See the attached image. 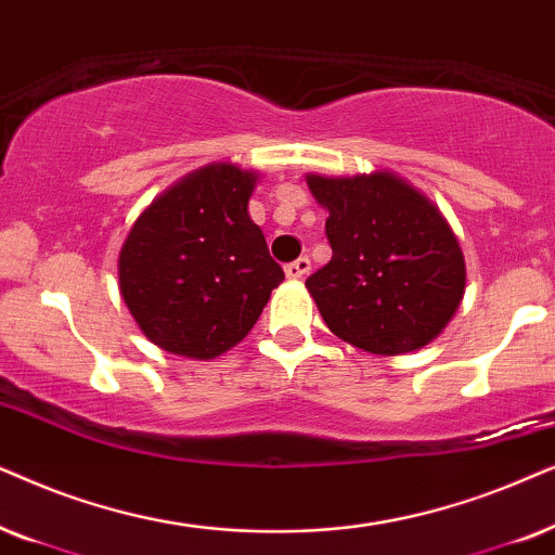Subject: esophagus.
I'll use <instances>...</instances> for the list:
<instances>
[{
  "label": "esophagus",
  "instance_id": "esophagus-1",
  "mask_svg": "<svg viewBox=\"0 0 555 555\" xmlns=\"http://www.w3.org/2000/svg\"><path fill=\"white\" fill-rule=\"evenodd\" d=\"M309 269H312V263H309L307 256H301V258H297V261L286 263L284 271H286V276H289V279H305Z\"/></svg>",
  "mask_w": 555,
  "mask_h": 555
}]
</instances>
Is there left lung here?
Returning a JSON list of instances; mask_svg holds the SVG:
<instances>
[{"instance_id":"left-lung-1","label":"left lung","mask_w":555,"mask_h":555,"mask_svg":"<svg viewBox=\"0 0 555 555\" xmlns=\"http://www.w3.org/2000/svg\"><path fill=\"white\" fill-rule=\"evenodd\" d=\"M307 184L330 212L332 258L307 279L324 324L373 354L437 339L467 286L460 241L437 205L388 169L307 175Z\"/></svg>"}]
</instances>
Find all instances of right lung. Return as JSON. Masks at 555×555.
I'll return each instance as SVG.
<instances>
[{"instance_id":"obj_1","label":"right lung","mask_w":555,"mask_h":555,"mask_svg":"<svg viewBox=\"0 0 555 555\" xmlns=\"http://www.w3.org/2000/svg\"><path fill=\"white\" fill-rule=\"evenodd\" d=\"M258 172L201 167L152 201L118 254V292L162 350L212 360L248 335L284 271L248 216Z\"/></svg>"}]
</instances>
